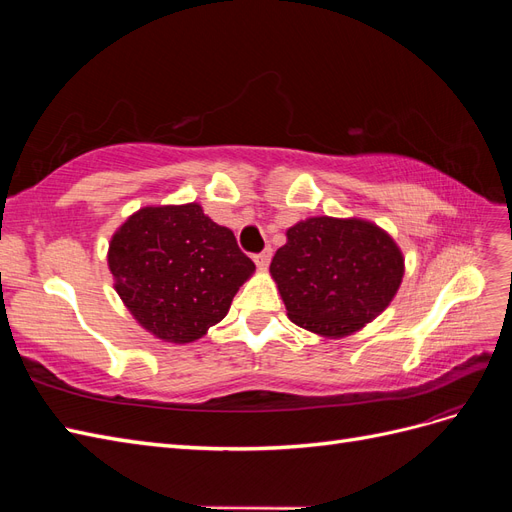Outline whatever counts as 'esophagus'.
Segmentation results:
<instances>
[{"label":"esophagus","instance_id":"obj_1","mask_svg":"<svg viewBox=\"0 0 512 512\" xmlns=\"http://www.w3.org/2000/svg\"><path fill=\"white\" fill-rule=\"evenodd\" d=\"M271 256H273L271 247H265V250H262L260 254H256V256H254V262L258 265V269H267L269 262H271Z\"/></svg>","mask_w":512,"mask_h":512}]
</instances>
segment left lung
<instances>
[{
  "label": "left lung",
  "instance_id": "8db88e82",
  "mask_svg": "<svg viewBox=\"0 0 512 512\" xmlns=\"http://www.w3.org/2000/svg\"><path fill=\"white\" fill-rule=\"evenodd\" d=\"M269 271L288 318L335 339L363 329L389 307L404 277V256L376 224L320 215L286 230V245Z\"/></svg>",
  "mask_w": 512,
  "mask_h": 512
}]
</instances>
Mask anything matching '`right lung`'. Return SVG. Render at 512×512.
Segmentation results:
<instances>
[{"instance_id":"right-lung-1","label":"right lung","mask_w":512,"mask_h":512,"mask_svg":"<svg viewBox=\"0 0 512 512\" xmlns=\"http://www.w3.org/2000/svg\"><path fill=\"white\" fill-rule=\"evenodd\" d=\"M123 305L145 331L190 344L218 324L256 265L198 203L143 207L108 243Z\"/></svg>"}]
</instances>
